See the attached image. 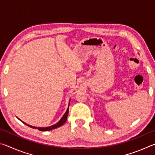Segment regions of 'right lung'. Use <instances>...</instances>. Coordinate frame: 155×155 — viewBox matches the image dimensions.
<instances>
[{
  "label": "right lung",
  "mask_w": 155,
  "mask_h": 155,
  "mask_svg": "<svg viewBox=\"0 0 155 155\" xmlns=\"http://www.w3.org/2000/svg\"><path fill=\"white\" fill-rule=\"evenodd\" d=\"M70 102H69V105H70ZM69 105H68V109H67L66 112H65V114L63 115V117H61V120H60L58 122L56 123L55 124L51 126V127H33V126H31L29 124H26V123L23 122L22 120H20V119L19 120H20V121H22L23 123H24V124L28 126V127H31V128H37V129H38L39 130H41V131H48V130L54 129V128H58L59 127H61V126H62L65 122H66L67 117H68V111H69Z\"/></svg>",
  "instance_id": "obj_1"
}]
</instances>
